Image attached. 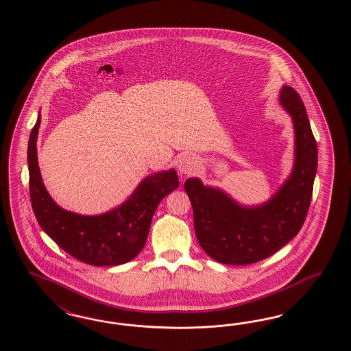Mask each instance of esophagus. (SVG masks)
<instances>
[{"instance_id": "34e87169", "label": "esophagus", "mask_w": 351, "mask_h": 351, "mask_svg": "<svg viewBox=\"0 0 351 351\" xmlns=\"http://www.w3.org/2000/svg\"><path fill=\"white\" fill-rule=\"evenodd\" d=\"M199 167V160L193 156H186L179 163V172L182 175H193Z\"/></svg>"}]
</instances>
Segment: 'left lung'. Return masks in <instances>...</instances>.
<instances>
[{
	"instance_id": "obj_1",
	"label": "left lung",
	"mask_w": 351,
	"mask_h": 351,
	"mask_svg": "<svg viewBox=\"0 0 351 351\" xmlns=\"http://www.w3.org/2000/svg\"><path fill=\"white\" fill-rule=\"evenodd\" d=\"M279 101L293 119L295 165L269 202L243 207L198 179L184 184L191 198L198 243L217 263L250 265L274 255L298 235L306 219L318 166L317 141L306 108L291 86H283Z\"/></svg>"
}]
</instances>
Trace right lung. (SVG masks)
<instances>
[{"label":"right lung","mask_w":351,"mask_h":351,"mask_svg":"<svg viewBox=\"0 0 351 351\" xmlns=\"http://www.w3.org/2000/svg\"><path fill=\"white\" fill-rule=\"evenodd\" d=\"M41 116L28 144L29 194L40 226L56 245L77 260L94 266H116L131 261L147 242L152 217L160 201L179 186L175 170L153 173L119 207L97 216L65 211L53 202L43 185L36 141Z\"/></svg>","instance_id":"right-lung-1"}]
</instances>
